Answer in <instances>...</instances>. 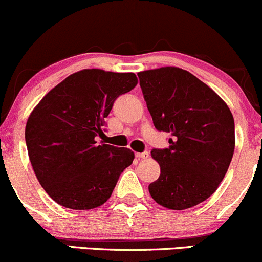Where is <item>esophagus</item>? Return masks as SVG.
Instances as JSON below:
<instances>
[{
    "label": "esophagus",
    "instance_id": "obj_1",
    "mask_svg": "<svg viewBox=\"0 0 262 262\" xmlns=\"http://www.w3.org/2000/svg\"><path fill=\"white\" fill-rule=\"evenodd\" d=\"M136 158L147 159L149 158V152H147V151H144V152H136Z\"/></svg>",
    "mask_w": 262,
    "mask_h": 262
}]
</instances>
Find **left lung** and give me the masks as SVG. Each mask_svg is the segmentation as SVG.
Here are the masks:
<instances>
[{"label": "left lung", "mask_w": 262, "mask_h": 262, "mask_svg": "<svg viewBox=\"0 0 262 262\" xmlns=\"http://www.w3.org/2000/svg\"><path fill=\"white\" fill-rule=\"evenodd\" d=\"M156 130L170 134L168 149H152L160 177L154 201L182 211L217 190L234 151L233 116L222 98L189 72L163 67L137 73Z\"/></svg>", "instance_id": "1"}]
</instances>
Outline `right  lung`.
Segmentation results:
<instances>
[{"label": "right lung", "mask_w": 262, "mask_h": 262, "mask_svg": "<svg viewBox=\"0 0 262 262\" xmlns=\"http://www.w3.org/2000/svg\"><path fill=\"white\" fill-rule=\"evenodd\" d=\"M134 73L83 69L45 94L26 122L25 140L32 169L51 199L85 211L111 196L135 154L97 144L104 118L121 94L134 90Z\"/></svg>", "instance_id": "right-lung-1"}]
</instances>
